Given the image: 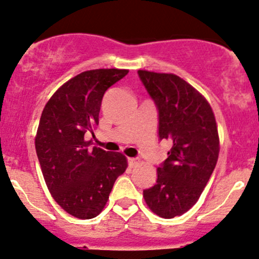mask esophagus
I'll return each instance as SVG.
<instances>
[{
  "label": "esophagus",
  "mask_w": 259,
  "mask_h": 259,
  "mask_svg": "<svg viewBox=\"0 0 259 259\" xmlns=\"http://www.w3.org/2000/svg\"><path fill=\"white\" fill-rule=\"evenodd\" d=\"M127 162H129V167L130 168H134L136 164H138L139 160L136 159V158H129V159H127Z\"/></svg>",
  "instance_id": "esophagus-1"
}]
</instances>
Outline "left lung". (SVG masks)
<instances>
[{
	"instance_id": "8db88e82",
	"label": "left lung",
	"mask_w": 259,
	"mask_h": 259,
	"mask_svg": "<svg viewBox=\"0 0 259 259\" xmlns=\"http://www.w3.org/2000/svg\"><path fill=\"white\" fill-rule=\"evenodd\" d=\"M158 109L159 140L171 144L157 168L156 185L144 190L147 206L162 218L187 212L206 187L219 156L214 113L207 100L175 74L139 70Z\"/></svg>"
}]
</instances>
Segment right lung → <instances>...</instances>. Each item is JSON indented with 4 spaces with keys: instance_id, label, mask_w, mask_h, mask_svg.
<instances>
[{
    "instance_id": "1",
    "label": "right lung",
    "mask_w": 259,
    "mask_h": 259,
    "mask_svg": "<svg viewBox=\"0 0 259 259\" xmlns=\"http://www.w3.org/2000/svg\"><path fill=\"white\" fill-rule=\"evenodd\" d=\"M126 69H95L68 80L45 106L35 138L44 179L52 197L79 219L99 215L127 162L119 152L88 148V132L99 125L105 92Z\"/></svg>"
}]
</instances>
